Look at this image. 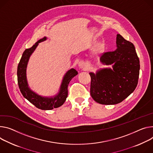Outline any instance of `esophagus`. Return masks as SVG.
Instances as JSON below:
<instances>
[{
    "label": "esophagus",
    "instance_id": "obj_1",
    "mask_svg": "<svg viewBox=\"0 0 153 153\" xmlns=\"http://www.w3.org/2000/svg\"><path fill=\"white\" fill-rule=\"evenodd\" d=\"M79 66L80 69H85L87 66V64L85 62H83V61H81L79 62Z\"/></svg>",
    "mask_w": 153,
    "mask_h": 153
}]
</instances>
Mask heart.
Instances as JSON below:
<instances>
[{
	"mask_svg": "<svg viewBox=\"0 0 153 153\" xmlns=\"http://www.w3.org/2000/svg\"><path fill=\"white\" fill-rule=\"evenodd\" d=\"M101 47H102V46H101Z\"/></svg>",
	"mask_w": 153,
	"mask_h": 153,
	"instance_id": "b5f03b06",
	"label": "heart"
}]
</instances>
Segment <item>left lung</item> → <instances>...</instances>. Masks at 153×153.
Returning <instances> with one entry per match:
<instances>
[{"mask_svg":"<svg viewBox=\"0 0 153 153\" xmlns=\"http://www.w3.org/2000/svg\"><path fill=\"white\" fill-rule=\"evenodd\" d=\"M117 49L104 52L100 58L113 69L104 68L90 73V94L98 103L105 105L118 104L135 90L140 71V61L134 45L121 35H117Z\"/></svg>","mask_w":153,"mask_h":153,"instance_id":"obj_1","label":"left lung"}]
</instances>
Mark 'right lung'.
Segmentation results:
<instances>
[{
    "label": "right lung",
    "instance_id": "1",
    "mask_svg": "<svg viewBox=\"0 0 153 153\" xmlns=\"http://www.w3.org/2000/svg\"><path fill=\"white\" fill-rule=\"evenodd\" d=\"M47 39L46 37L40 39L29 49H27L22 53L18 66V83L20 91L25 99L41 110H52L60 107L65 102L68 96V87L69 82L78 73L72 68L65 74L59 93L53 97H43L33 91L29 87L26 76V69L29 58L38 45V43Z\"/></svg>",
    "mask_w": 153,
    "mask_h": 153
}]
</instances>
